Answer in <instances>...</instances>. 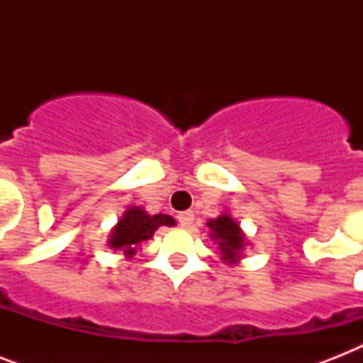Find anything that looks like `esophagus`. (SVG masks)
<instances>
[{
  "label": "esophagus",
  "instance_id": "obj_1",
  "mask_svg": "<svg viewBox=\"0 0 363 363\" xmlns=\"http://www.w3.org/2000/svg\"><path fill=\"white\" fill-rule=\"evenodd\" d=\"M177 220H179V224H181L182 228H190V226H192V222H194V213H192V211H184V213H179Z\"/></svg>",
  "mask_w": 363,
  "mask_h": 363
}]
</instances>
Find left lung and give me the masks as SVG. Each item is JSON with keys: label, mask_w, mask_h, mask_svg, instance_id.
Segmentation results:
<instances>
[{"label": "left lung", "mask_w": 363, "mask_h": 363, "mask_svg": "<svg viewBox=\"0 0 363 363\" xmlns=\"http://www.w3.org/2000/svg\"><path fill=\"white\" fill-rule=\"evenodd\" d=\"M207 226L211 228V239L218 242L222 259L228 264H238L241 259V250L247 245L245 233L238 222L226 213H222L218 218L207 222Z\"/></svg>", "instance_id": "obj_1"}]
</instances>
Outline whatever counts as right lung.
Wrapping results in <instances>:
<instances>
[{
	"mask_svg": "<svg viewBox=\"0 0 363 363\" xmlns=\"http://www.w3.org/2000/svg\"><path fill=\"white\" fill-rule=\"evenodd\" d=\"M160 226H175V218L169 215H148L141 207H130L118 224L113 228L109 247L122 250L131 258L143 241H148Z\"/></svg>",
	"mask_w": 363,
	"mask_h": 363,
	"instance_id": "obj_1",
	"label": "right lung"
}]
</instances>
